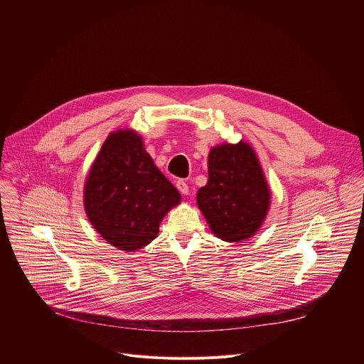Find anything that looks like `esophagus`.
Segmentation results:
<instances>
[{
	"label": "esophagus",
	"instance_id": "34e87169",
	"mask_svg": "<svg viewBox=\"0 0 364 364\" xmlns=\"http://www.w3.org/2000/svg\"><path fill=\"white\" fill-rule=\"evenodd\" d=\"M176 187H177V190H178L181 194H184V196L188 194V184H187L184 180H177V181H176Z\"/></svg>",
	"mask_w": 364,
	"mask_h": 364
}]
</instances>
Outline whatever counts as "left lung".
Masks as SVG:
<instances>
[{"label":"left lung","instance_id":"obj_1","mask_svg":"<svg viewBox=\"0 0 364 364\" xmlns=\"http://www.w3.org/2000/svg\"><path fill=\"white\" fill-rule=\"evenodd\" d=\"M209 180L197 191V205L212 232L225 242H242L262 226L271 190L253 148L243 141L213 146Z\"/></svg>","mask_w":364,"mask_h":364}]
</instances>
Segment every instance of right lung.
<instances>
[{
	"label": "right lung",
	"mask_w": 364,
	"mask_h": 364,
	"mask_svg": "<svg viewBox=\"0 0 364 364\" xmlns=\"http://www.w3.org/2000/svg\"><path fill=\"white\" fill-rule=\"evenodd\" d=\"M181 200L155 167L132 129L111 132L85 183L83 203L93 229L119 250L135 252L159 236L164 216Z\"/></svg>",
	"instance_id": "1"
}]
</instances>
